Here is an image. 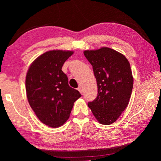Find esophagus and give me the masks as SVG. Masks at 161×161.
Here are the masks:
<instances>
[{"label":"esophagus","mask_w":161,"mask_h":161,"mask_svg":"<svg viewBox=\"0 0 161 161\" xmlns=\"http://www.w3.org/2000/svg\"><path fill=\"white\" fill-rule=\"evenodd\" d=\"M77 89H78V91H79L80 92L81 94L82 93V87H81V86H79V88H78Z\"/></svg>","instance_id":"esophagus-1"}]
</instances>
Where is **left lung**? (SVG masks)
<instances>
[{
	"instance_id": "8db88e82",
	"label": "left lung",
	"mask_w": 161,
	"mask_h": 161,
	"mask_svg": "<svg viewBox=\"0 0 161 161\" xmlns=\"http://www.w3.org/2000/svg\"><path fill=\"white\" fill-rule=\"evenodd\" d=\"M84 55L92 66L98 88L89 108L100 124H113L128 106L132 91L130 63L121 53L106 47L85 50Z\"/></svg>"
}]
</instances>
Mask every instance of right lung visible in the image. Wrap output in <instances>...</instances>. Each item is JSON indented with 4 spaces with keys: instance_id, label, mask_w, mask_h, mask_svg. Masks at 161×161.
I'll list each match as a JSON object with an SVG mask.
<instances>
[{
    "instance_id": "add662e5",
    "label": "right lung",
    "mask_w": 161,
    "mask_h": 161,
    "mask_svg": "<svg viewBox=\"0 0 161 161\" xmlns=\"http://www.w3.org/2000/svg\"><path fill=\"white\" fill-rule=\"evenodd\" d=\"M72 51L52 50L43 53L29 68L25 80L27 97L31 109L43 124L51 128L62 125L69 118L80 92L69 85L62 70Z\"/></svg>"
}]
</instances>
